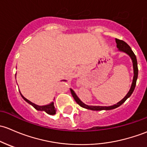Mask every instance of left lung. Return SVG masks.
Returning a JSON list of instances; mask_svg holds the SVG:
<instances>
[{
	"instance_id": "obj_1",
	"label": "left lung",
	"mask_w": 147,
	"mask_h": 147,
	"mask_svg": "<svg viewBox=\"0 0 147 147\" xmlns=\"http://www.w3.org/2000/svg\"><path fill=\"white\" fill-rule=\"evenodd\" d=\"M115 42L116 44H117V47L118 48L119 50L121 51H123V52L126 53L129 56L130 58L132 60V63H133V69H134V77H133V81H132V84H131V88H130V90H129V92L127 93V94L125 96V98H123L122 100H121L119 102H117V104L115 105H111V106H93V105H88L84 104L79 98H78V96H76V94L75 93V92L72 89H70L71 90V93L72 96L74 97V100H76V102L81 107H84V108L88 109V110H113V109L117 108L119 106H120L122 104H123L124 102H125L127 99L128 98H129L130 96L132 94L133 91H134V88H135L136 86V83H137V77H138V67H137V57H136L135 54H134L132 50L131 49L130 47L125 42H124L123 40H118V39H115Z\"/></svg>"
}]
</instances>
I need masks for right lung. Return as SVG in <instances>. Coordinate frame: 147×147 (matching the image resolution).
I'll use <instances>...</instances> for the list:
<instances>
[{"label": "right lung", "instance_id": "1", "mask_svg": "<svg viewBox=\"0 0 147 147\" xmlns=\"http://www.w3.org/2000/svg\"><path fill=\"white\" fill-rule=\"evenodd\" d=\"M20 93L21 96L22 97V98H23V99L25 100L27 102H28L29 104H30L31 105H32V106L34 107L36 110H40V111H45L49 115H55L56 114V111H57V110H55V107H54V102H51V103L49 104V105H43V106H40V105H36V104L32 102L31 101H30L29 100L27 99V98H25V97L21 94L20 92Z\"/></svg>", "mask_w": 147, "mask_h": 147}]
</instances>
